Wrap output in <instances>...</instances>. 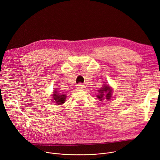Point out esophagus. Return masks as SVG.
Returning a JSON list of instances; mask_svg holds the SVG:
<instances>
[{
	"mask_svg": "<svg viewBox=\"0 0 160 160\" xmlns=\"http://www.w3.org/2000/svg\"><path fill=\"white\" fill-rule=\"evenodd\" d=\"M85 87V86L83 83H79L78 85V89H83Z\"/></svg>",
	"mask_w": 160,
	"mask_h": 160,
	"instance_id": "1",
	"label": "esophagus"
}]
</instances>
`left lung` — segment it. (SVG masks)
<instances>
[{
    "label": "left lung",
    "mask_w": 160,
    "mask_h": 160,
    "mask_svg": "<svg viewBox=\"0 0 160 160\" xmlns=\"http://www.w3.org/2000/svg\"><path fill=\"white\" fill-rule=\"evenodd\" d=\"M99 91V94L97 96V97L100 99L102 100L104 98L107 100H109L111 97V92L112 90L111 87L108 85H104Z\"/></svg>",
    "instance_id": "1"
}]
</instances>
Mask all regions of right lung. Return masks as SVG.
<instances>
[{
	"mask_svg": "<svg viewBox=\"0 0 160 160\" xmlns=\"http://www.w3.org/2000/svg\"><path fill=\"white\" fill-rule=\"evenodd\" d=\"M53 99L54 100V102H56V104H63L65 101L66 96L65 94H59L58 93V91H54L53 94Z\"/></svg>",
	"mask_w": 160,
	"mask_h": 160,
	"instance_id": "add662e5",
	"label": "right lung"
}]
</instances>
